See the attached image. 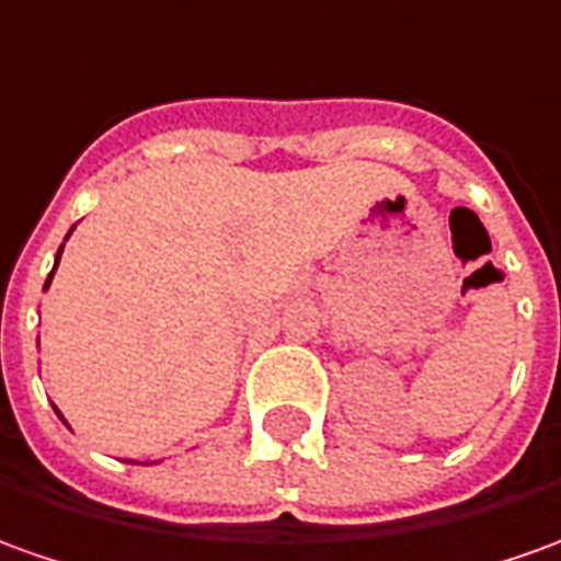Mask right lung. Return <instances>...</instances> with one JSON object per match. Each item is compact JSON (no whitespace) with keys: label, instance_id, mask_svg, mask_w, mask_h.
Returning a JSON list of instances; mask_svg holds the SVG:
<instances>
[{"label":"right lung","instance_id":"right-lung-1","mask_svg":"<svg viewBox=\"0 0 561 561\" xmlns=\"http://www.w3.org/2000/svg\"><path fill=\"white\" fill-rule=\"evenodd\" d=\"M60 251H64V245H60ZM60 251H57V261H60ZM55 270H57V264H55ZM51 276H55V273H51ZM51 276H48V282H51ZM48 282H45V285H48Z\"/></svg>","mask_w":561,"mask_h":561}]
</instances>
